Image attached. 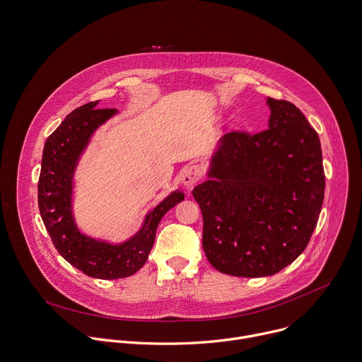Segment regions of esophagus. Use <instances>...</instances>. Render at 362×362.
Segmentation results:
<instances>
[{
    "instance_id": "1",
    "label": "esophagus",
    "mask_w": 362,
    "mask_h": 362,
    "mask_svg": "<svg viewBox=\"0 0 362 362\" xmlns=\"http://www.w3.org/2000/svg\"><path fill=\"white\" fill-rule=\"evenodd\" d=\"M202 177V169L196 165L193 166H189L183 170L182 173V183L186 186V187H193Z\"/></svg>"
}]
</instances>
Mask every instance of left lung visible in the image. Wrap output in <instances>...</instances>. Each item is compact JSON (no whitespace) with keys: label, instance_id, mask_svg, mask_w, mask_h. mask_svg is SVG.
Returning a JSON list of instances; mask_svg holds the SVG:
<instances>
[{"label":"left lung","instance_id":"8db88e82","mask_svg":"<svg viewBox=\"0 0 362 362\" xmlns=\"http://www.w3.org/2000/svg\"><path fill=\"white\" fill-rule=\"evenodd\" d=\"M269 129L225 134L209 180L193 189L211 265L243 278L271 276L305 250L324 203L317 132L292 103L267 97Z\"/></svg>","mask_w":362,"mask_h":362}]
</instances>
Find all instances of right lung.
I'll use <instances>...</instances> for the list:
<instances>
[{"label": "right lung", "mask_w": 362, "mask_h": 362, "mask_svg": "<svg viewBox=\"0 0 362 362\" xmlns=\"http://www.w3.org/2000/svg\"><path fill=\"white\" fill-rule=\"evenodd\" d=\"M98 101L71 112L44 144L38 180V208L44 226L59 253L91 278L120 279L136 274L147 261L159 222L185 199L173 190L147 212L140 229L123 242L113 243L83 233L74 219L73 196L77 165L95 130L117 115L97 109Z\"/></svg>", "instance_id": "add662e5"}]
</instances>
